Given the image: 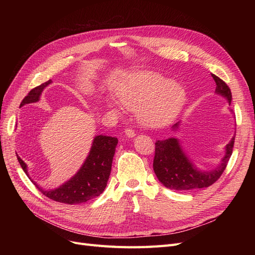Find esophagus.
I'll return each mask as SVG.
<instances>
[{
  "instance_id": "1",
  "label": "esophagus",
  "mask_w": 255,
  "mask_h": 255,
  "mask_svg": "<svg viewBox=\"0 0 255 255\" xmlns=\"http://www.w3.org/2000/svg\"><path fill=\"white\" fill-rule=\"evenodd\" d=\"M125 133L128 137H134L135 136V130L133 128H127L126 130H125Z\"/></svg>"
}]
</instances>
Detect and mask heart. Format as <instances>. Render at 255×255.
<instances>
[{
	"label": "heart",
	"mask_w": 255,
	"mask_h": 255,
	"mask_svg": "<svg viewBox=\"0 0 255 255\" xmlns=\"http://www.w3.org/2000/svg\"><path fill=\"white\" fill-rule=\"evenodd\" d=\"M116 96L127 109H137L138 118L148 127L167 125L180 113L185 101V91L179 84L152 71L129 75L116 89ZM107 104L117 110L116 103Z\"/></svg>",
	"instance_id": "b5f03b06"
}]
</instances>
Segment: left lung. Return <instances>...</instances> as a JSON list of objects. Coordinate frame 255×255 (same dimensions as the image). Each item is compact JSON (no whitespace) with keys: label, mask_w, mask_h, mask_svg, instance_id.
<instances>
[{"label":"left lung","mask_w":255,"mask_h":255,"mask_svg":"<svg viewBox=\"0 0 255 255\" xmlns=\"http://www.w3.org/2000/svg\"><path fill=\"white\" fill-rule=\"evenodd\" d=\"M216 82V92L232 101V94L228 85L217 75L212 74ZM173 128H177V123ZM235 136L226 148V155L222 158L218 168L208 171H200L192 165L185 155L179 140L176 138H168L166 140L155 142V154L153 159V169L157 179L164 186L174 190H191L211 186L218 181L226 170L233 152Z\"/></svg>","instance_id":"8db88e82"}]
</instances>
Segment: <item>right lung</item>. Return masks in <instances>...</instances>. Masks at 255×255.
I'll return each mask as SVG.
<instances>
[{"label": "right lung", "instance_id": "obj_1", "mask_svg": "<svg viewBox=\"0 0 255 255\" xmlns=\"http://www.w3.org/2000/svg\"><path fill=\"white\" fill-rule=\"evenodd\" d=\"M51 82L52 81L49 80L33 88L22 100L20 106L37 102L43 88L47 87ZM117 143L118 139L116 137L103 135L96 136L89 155L79 172L56 189L44 190L38 186L34 181L32 182L45 197L56 202L71 205L87 202L91 199L99 197L104 191L111 174L113 157ZM17 158L23 171L27 174L26 164L18 155Z\"/></svg>", "mask_w": 255, "mask_h": 255}]
</instances>
